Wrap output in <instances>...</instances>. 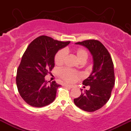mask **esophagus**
I'll use <instances>...</instances> for the list:
<instances>
[{
  "instance_id": "34e87169",
  "label": "esophagus",
  "mask_w": 131,
  "mask_h": 131,
  "mask_svg": "<svg viewBox=\"0 0 131 131\" xmlns=\"http://www.w3.org/2000/svg\"><path fill=\"white\" fill-rule=\"evenodd\" d=\"M64 86H65V87H68V88H73V87H74V85L67 84H64Z\"/></svg>"
}]
</instances>
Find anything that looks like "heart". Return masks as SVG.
<instances>
[{
	"instance_id": "b5f03b06",
	"label": "heart",
	"mask_w": 131,
	"mask_h": 131,
	"mask_svg": "<svg viewBox=\"0 0 131 131\" xmlns=\"http://www.w3.org/2000/svg\"><path fill=\"white\" fill-rule=\"evenodd\" d=\"M67 49H61L57 52L54 58V61L57 65L60 66L64 63L67 57ZM75 53L81 62H85L88 59V52L85 49L78 48L75 51ZM58 74L63 80L68 82H74L81 76V74L79 72L67 68L60 70Z\"/></svg>"
}]
</instances>
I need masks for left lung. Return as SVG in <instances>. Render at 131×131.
<instances>
[{"label":"left lung","mask_w":131,"mask_h":131,"mask_svg":"<svg viewBox=\"0 0 131 131\" xmlns=\"http://www.w3.org/2000/svg\"><path fill=\"white\" fill-rule=\"evenodd\" d=\"M76 43L85 47L91 52L94 67L89 77L82 82L83 85H89V90L74 99V103L82 110L93 112L101 108L110 98L115 82L113 63L109 52L99 40L89 39Z\"/></svg>","instance_id":"8db88e82"}]
</instances>
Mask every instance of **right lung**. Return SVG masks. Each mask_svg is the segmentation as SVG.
I'll return each instance as SVG.
<instances>
[{
	"label": "right lung",
	"mask_w": 131,
	"mask_h": 131,
	"mask_svg": "<svg viewBox=\"0 0 131 131\" xmlns=\"http://www.w3.org/2000/svg\"><path fill=\"white\" fill-rule=\"evenodd\" d=\"M70 43L40 36L29 43L23 55L16 77L19 94L28 105L40 108L54 101L60 85L55 81L48 84L45 76L55 66L57 52Z\"/></svg>",
	"instance_id": "1"
}]
</instances>
